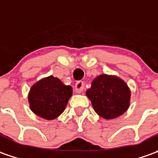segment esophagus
<instances>
[{"mask_svg": "<svg viewBox=\"0 0 158 158\" xmlns=\"http://www.w3.org/2000/svg\"><path fill=\"white\" fill-rule=\"evenodd\" d=\"M85 87V83L84 81H78L76 85H75V92L77 94H80L83 92Z\"/></svg>", "mask_w": 158, "mask_h": 158, "instance_id": "34e87169", "label": "esophagus"}]
</instances>
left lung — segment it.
Segmentation results:
<instances>
[{
    "instance_id": "obj_1",
    "label": "left lung",
    "mask_w": 158,
    "mask_h": 158,
    "mask_svg": "<svg viewBox=\"0 0 158 158\" xmlns=\"http://www.w3.org/2000/svg\"><path fill=\"white\" fill-rule=\"evenodd\" d=\"M85 94L94 111L106 120L121 116L130 105L129 87L124 80L114 75L97 76Z\"/></svg>"
}]
</instances>
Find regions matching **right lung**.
<instances>
[{
    "label": "right lung",
    "mask_w": 158,
    "mask_h": 158,
    "mask_svg": "<svg viewBox=\"0 0 158 158\" xmlns=\"http://www.w3.org/2000/svg\"><path fill=\"white\" fill-rule=\"evenodd\" d=\"M72 95V86L65 85L60 79L51 75L31 86L28 100L31 111L37 116L51 121L64 111Z\"/></svg>",
    "instance_id": "1"
}]
</instances>
